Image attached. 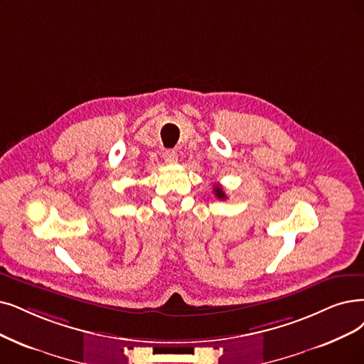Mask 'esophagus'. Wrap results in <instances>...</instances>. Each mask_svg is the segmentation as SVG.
I'll use <instances>...</instances> for the list:
<instances>
[{"mask_svg": "<svg viewBox=\"0 0 364 364\" xmlns=\"http://www.w3.org/2000/svg\"><path fill=\"white\" fill-rule=\"evenodd\" d=\"M164 161H166L167 164L178 163V154L174 152V151H166V152H164Z\"/></svg>", "mask_w": 364, "mask_h": 364, "instance_id": "34e87169", "label": "esophagus"}]
</instances>
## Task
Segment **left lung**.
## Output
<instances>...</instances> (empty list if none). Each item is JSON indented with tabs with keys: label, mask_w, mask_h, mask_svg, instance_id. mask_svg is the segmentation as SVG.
<instances>
[{
	"label": "left lung",
	"mask_w": 364,
	"mask_h": 364,
	"mask_svg": "<svg viewBox=\"0 0 364 364\" xmlns=\"http://www.w3.org/2000/svg\"><path fill=\"white\" fill-rule=\"evenodd\" d=\"M213 193H215L216 198H220V200H225L227 198V196H225L224 190L221 188V185H215L213 186Z\"/></svg>",
	"instance_id": "8db88e82"
}]
</instances>
